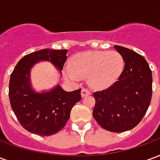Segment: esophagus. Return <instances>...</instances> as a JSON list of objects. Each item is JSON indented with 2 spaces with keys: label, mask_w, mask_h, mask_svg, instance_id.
<instances>
[{
  "label": "esophagus",
  "mask_w": 160,
  "mask_h": 160,
  "mask_svg": "<svg viewBox=\"0 0 160 160\" xmlns=\"http://www.w3.org/2000/svg\"><path fill=\"white\" fill-rule=\"evenodd\" d=\"M91 94V91L88 89V88H83L81 90V96L82 97H86V96H88Z\"/></svg>",
  "instance_id": "obj_1"
}]
</instances>
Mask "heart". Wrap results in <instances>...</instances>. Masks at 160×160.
Here are the masks:
<instances>
[{
	"instance_id": "obj_1",
	"label": "heart",
	"mask_w": 160,
	"mask_h": 160,
	"mask_svg": "<svg viewBox=\"0 0 160 160\" xmlns=\"http://www.w3.org/2000/svg\"><path fill=\"white\" fill-rule=\"evenodd\" d=\"M123 68V57L118 51H89L73 57L70 63L69 74L75 79L78 76H88L92 86L104 88L118 80Z\"/></svg>"
}]
</instances>
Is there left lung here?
I'll use <instances>...</instances> for the list:
<instances>
[{
    "instance_id": "1",
    "label": "left lung",
    "mask_w": 160,
    "mask_h": 160,
    "mask_svg": "<svg viewBox=\"0 0 160 160\" xmlns=\"http://www.w3.org/2000/svg\"><path fill=\"white\" fill-rule=\"evenodd\" d=\"M125 66L118 80L92 94V116L105 130L120 133L136 127L144 118L152 94V76L148 62L132 49L115 45Z\"/></svg>"
}]
</instances>
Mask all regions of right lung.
Returning <instances> with one entry per match:
<instances>
[{"label": "right lung", "mask_w": 160, "mask_h": 160, "mask_svg": "<svg viewBox=\"0 0 160 160\" xmlns=\"http://www.w3.org/2000/svg\"><path fill=\"white\" fill-rule=\"evenodd\" d=\"M67 49H43L19 60L9 80V100L20 125L41 136L58 133L69 119L73 105L81 99V89L66 92L60 86L49 92L36 93L30 85V69L40 60L48 61L60 70L67 61Z\"/></svg>", "instance_id": "1"}]
</instances>
